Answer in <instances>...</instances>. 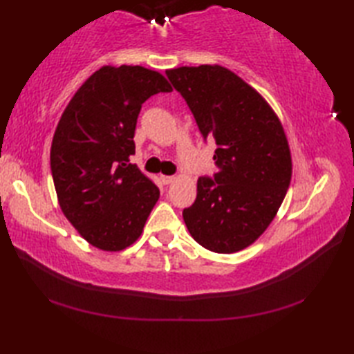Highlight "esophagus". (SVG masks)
I'll use <instances>...</instances> for the list:
<instances>
[{
    "label": "esophagus",
    "instance_id": "1",
    "mask_svg": "<svg viewBox=\"0 0 354 354\" xmlns=\"http://www.w3.org/2000/svg\"><path fill=\"white\" fill-rule=\"evenodd\" d=\"M176 179V176H169V175H161V181H162V184H165V185H169V184H171L173 181H175Z\"/></svg>",
    "mask_w": 354,
    "mask_h": 354
}]
</instances>
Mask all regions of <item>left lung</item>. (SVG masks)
<instances>
[{
    "label": "left lung",
    "instance_id": "8db88e82",
    "mask_svg": "<svg viewBox=\"0 0 354 354\" xmlns=\"http://www.w3.org/2000/svg\"><path fill=\"white\" fill-rule=\"evenodd\" d=\"M165 74L204 138L217 146L214 178L198 179L196 201L183 212L187 230L208 251H242L266 231L289 189L292 156L283 124L257 89L225 66Z\"/></svg>",
    "mask_w": 354,
    "mask_h": 354
}]
</instances>
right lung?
I'll use <instances>...</instances> for the list:
<instances>
[{"label": "right lung", "mask_w": 354, "mask_h": 354, "mask_svg": "<svg viewBox=\"0 0 354 354\" xmlns=\"http://www.w3.org/2000/svg\"><path fill=\"white\" fill-rule=\"evenodd\" d=\"M170 91L161 73L104 65L84 82L59 120L50 150L59 207L102 251L131 246L160 199V189L129 158L141 104Z\"/></svg>", "instance_id": "1"}]
</instances>
